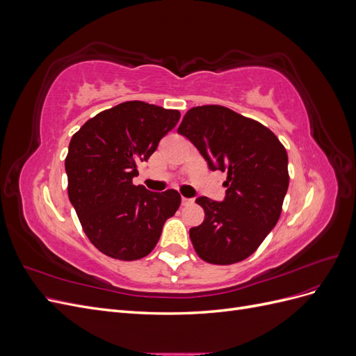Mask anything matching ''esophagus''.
<instances>
[{
	"label": "esophagus",
	"instance_id": "esophagus-1",
	"mask_svg": "<svg viewBox=\"0 0 356 356\" xmlns=\"http://www.w3.org/2000/svg\"><path fill=\"white\" fill-rule=\"evenodd\" d=\"M193 202H195V200H193V199H188V197H182V199H181L182 207H188V204H191Z\"/></svg>",
	"mask_w": 356,
	"mask_h": 356
}]
</instances>
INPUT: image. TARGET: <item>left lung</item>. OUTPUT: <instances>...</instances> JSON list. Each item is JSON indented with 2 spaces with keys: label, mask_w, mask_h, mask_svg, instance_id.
<instances>
[{
  "label": "left lung",
  "mask_w": 356,
  "mask_h": 356,
  "mask_svg": "<svg viewBox=\"0 0 356 356\" xmlns=\"http://www.w3.org/2000/svg\"><path fill=\"white\" fill-rule=\"evenodd\" d=\"M178 134L195 144L211 170L227 172L222 202L196 199L204 220L190 229L195 251L207 263H239L281 217L289 184L286 149L270 129L221 105L188 110Z\"/></svg>",
  "instance_id": "obj_1"
}]
</instances>
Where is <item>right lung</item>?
Returning a JSON list of instances; mask_svg holds the SVG:
<instances>
[{
    "mask_svg": "<svg viewBox=\"0 0 356 356\" xmlns=\"http://www.w3.org/2000/svg\"><path fill=\"white\" fill-rule=\"evenodd\" d=\"M179 117L178 110L129 101L96 114L71 138L68 197L86 236L105 255L124 261L148 255L178 211V191H149L132 178Z\"/></svg>",
    "mask_w": 356,
    "mask_h": 356,
    "instance_id": "right-lung-1",
    "label": "right lung"
}]
</instances>
